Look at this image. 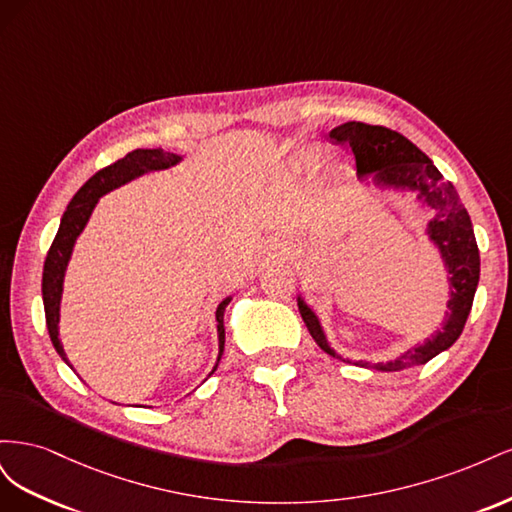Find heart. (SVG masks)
<instances>
[{
	"instance_id": "b5f03b06",
	"label": "heart",
	"mask_w": 512,
	"mask_h": 512,
	"mask_svg": "<svg viewBox=\"0 0 512 512\" xmlns=\"http://www.w3.org/2000/svg\"><path fill=\"white\" fill-rule=\"evenodd\" d=\"M307 158H309V160H314L316 156H314V153H309V156H307Z\"/></svg>"
}]
</instances>
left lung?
I'll return each mask as SVG.
<instances>
[{
	"label": "left lung",
	"mask_w": 512,
	"mask_h": 512,
	"mask_svg": "<svg viewBox=\"0 0 512 512\" xmlns=\"http://www.w3.org/2000/svg\"><path fill=\"white\" fill-rule=\"evenodd\" d=\"M331 138L352 147L359 179H371V185L380 190H395L401 194L412 192L423 207L436 211V215L427 222L425 235L438 247L448 273V284H451L448 286V312L442 329L427 337L423 344L401 352L393 361H361L378 371H399L425 365L433 356H438L457 342L472 309L480 277V256L470 215L461 205L455 185L446 181L425 153L410 143L404 134L361 121H348L333 128ZM297 305L314 342L327 354L337 356L322 329L320 318L303 299V294L297 297Z\"/></svg>",
	"instance_id": "1"
}]
</instances>
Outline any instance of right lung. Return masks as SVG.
<instances>
[{
  "instance_id": "1",
  "label": "right lung",
  "mask_w": 512,
  "mask_h": 512,
  "mask_svg": "<svg viewBox=\"0 0 512 512\" xmlns=\"http://www.w3.org/2000/svg\"><path fill=\"white\" fill-rule=\"evenodd\" d=\"M181 160L183 158L177 156V153H170L164 149H134L128 153L126 158H121L115 164L98 170L94 177L87 179L83 188L72 196L64 215H61L59 230H57L51 250H49V254H46V260H44L42 301H44L46 329H49L51 342H53L57 354L68 365H70V361L64 352V346H61V339H59V305H61V292H64L66 269H68V262L72 258L76 239H79V235L85 230L91 213H94V209L98 205L100 196L121 188V185H126L128 181H132L136 177H143L145 173H151V170H164V168L179 164ZM230 299L232 297H226L218 305V309H215V322H218V342H220L218 363H220L222 352H224V312H226V305L230 303ZM218 363H215V367H218ZM215 367H213V371H215Z\"/></svg>"
}]
</instances>
